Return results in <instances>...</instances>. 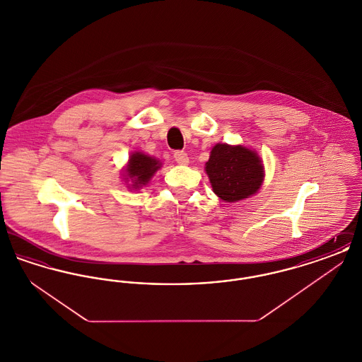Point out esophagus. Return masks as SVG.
I'll return each mask as SVG.
<instances>
[{"label": "esophagus", "mask_w": 362, "mask_h": 362, "mask_svg": "<svg viewBox=\"0 0 362 362\" xmlns=\"http://www.w3.org/2000/svg\"><path fill=\"white\" fill-rule=\"evenodd\" d=\"M175 161L179 164V165H187L189 164V156L186 152H182V151H177L175 152Z\"/></svg>", "instance_id": "esophagus-1"}]
</instances>
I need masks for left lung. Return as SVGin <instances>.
Returning a JSON list of instances; mask_svg holds the SVG:
<instances>
[{
  "label": "left lung",
  "instance_id": "obj_1",
  "mask_svg": "<svg viewBox=\"0 0 362 362\" xmlns=\"http://www.w3.org/2000/svg\"><path fill=\"white\" fill-rule=\"evenodd\" d=\"M205 171L213 192L229 204L255 195L264 180L262 157L255 149L244 145L216 144Z\"/></svg>",
  "mask_w": 362,
  "mask_h": 362
}]
</instances>
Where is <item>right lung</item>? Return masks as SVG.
Wrapping results in <instances>:
<instances>
[{
    "instance_id": "right-lung-1",
    "label": "right lung",
    "mask_w": 362,
    "mask_h": 362,
    "mask_svg": "<svg viewBox=\"0 0 362 362\" xmlns=\"http://www.w3.org/2000/svg\"><path fill=\"white\" fill-rule=\"evenodd\" d=\"M161 167L163 163L156 157L136 151L129 156V160L123 168L122 179L127 189L138 191L151 182Z\"/></svg>"
}]
</instances>
